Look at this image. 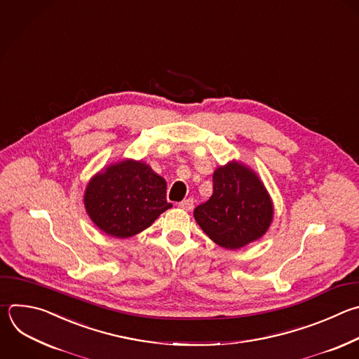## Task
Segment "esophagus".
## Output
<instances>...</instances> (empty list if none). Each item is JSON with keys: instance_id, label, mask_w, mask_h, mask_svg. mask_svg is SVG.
Here are the masks:
<instances>
[{"instance_id": "esophagus-1", "label": "esophagus", "mask_w": 359, "mask_h": 359, "mask_svg": "<svg viewBox=\"0 0 359 359\" xmlns=\"http://www.w3.org/2000/svg\"><path fill=\"white\" fill-rule=\"evenodd\" d=\"M179 207H180L182 210H184V211H191L193 207H194V201H193V198L183 200V201L179 204Z\"/></svg>"}]
</instances>
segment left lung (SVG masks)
Instances as JSON below:
<instances>
[{
    "mask_svg": "<svg viewBox=\"0 0 359 359\" xmlns=\"http://www.w3.org/2000/svg\"><path fill=\"white\" fill-rule=\"evenodd\" d=\"M194 218L217 245L240 250L269 229L273 201L255 170L231 161L214 170L212 194L196 207Z\"/></svg>",
    "mask_w": 359,
    "mask_h": 359,
    "instance_id": "8db88e82",
    "label": "left lung"
}]
</instances>
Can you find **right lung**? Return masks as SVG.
Segmentation results:
<instances>
[{"label": "right lung", "mask_w": 359, "mask_h": 359, "mask_svg": "<svg viewBox=\"0 0 359 359\" xmlns=\"http://www.w3.org/2000/svg\"><path fill=\"white\" fill-rule=\"evenodd\" d=\"M166 180L134 159L111 163L95 173L84 190V207L97 228L114 238H130L147 229L172 204Z\"/></svg>", "instance_id": "add662e5"}]
</instances>
